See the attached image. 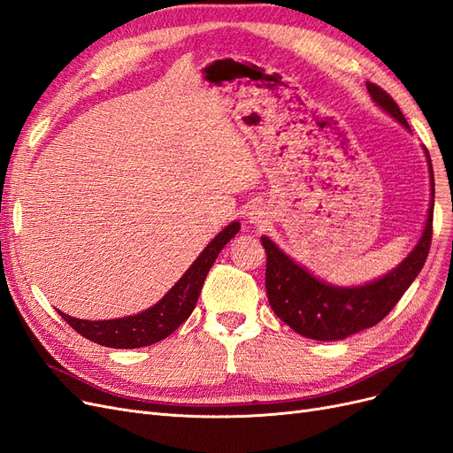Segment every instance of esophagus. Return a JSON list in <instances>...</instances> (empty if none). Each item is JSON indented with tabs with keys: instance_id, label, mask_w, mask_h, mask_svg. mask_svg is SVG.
<instances>
[{
	"instance_id": "34e87169",
	"label": "esophagus",
	"mask_w": 453,
	"mask_h": 453,
	"mask_svg": "<svg viewBox=\"0 0 453 453\" xmlns=\"http://www.w3.org/2000/svg\"><path fill=\"white\" fill-rule=\"evenodd\" d=\"M248 219H250V223H255V225L263 223V219H265V211H263V210H258V208H253V210L248 213Z\"/></svg>"
}]
</instances>
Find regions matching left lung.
Returning <instances> with one entry per match:
<instances>
[{"instance_id": "left-lung-1", "label": "left lung", "mask_w": 453, "mask_h": 453, "mask_svg": "<svg viewBox=\"0 0 453 453\" xmlns=\"http://www.w3.org/2000/svg\"><path fill=\"white\" fill-rule=\"evenodd\" d=\"M372 102L410 130L408 122L391 96L366 83ZM425 150L431 177V203L423 232L401 265H396L381 278L357 287H340L315 278L310 270L285 255L270 238L260 236L266 251V295L270 308L295 333L311 340L334 342L374 326L399 303L401 296L421 272L429 255L433 238L434 175L429 150Z\"/></svg>"}]
</instances>
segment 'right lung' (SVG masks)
Returning a JSON list of instances; mask_svg holds the SVG:
<instances>
[{"instance_id": "add662e5", "label": "right lung", "mask_w": 453, "mask_h": 453, "mask_svg": "<svg viewBox=\"0 0 453 453\" xmlns=\"http://www.w3.org/2000/svg\"><path fill=\"white\" fill-rule=\"evenodd\" d=\"M238 221L225 226L208 245H205L203 251L196 257L195 263L188 266V270L180 278V281H177L155 306H150L140 313L128 315V318L104 321L77 319L67 313H58L81 336L92 340L94 344L115 349H134L157 344V342L170 336L185 319H188V315L193 313L196 306L203 280L208 276L210 268L213 266L217 255L221 253V250L238 234Z\"/></svg>"}]
</instances>
